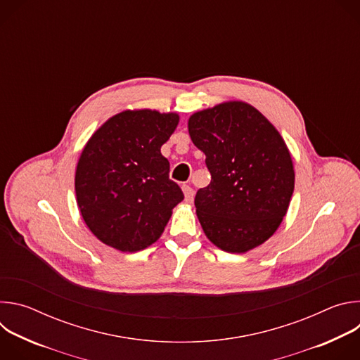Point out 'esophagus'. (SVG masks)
Listing matches in <instances>:
<instances>
[{"label":"esophagus","instance_id":"esophagus-1","mask_svg":"<svg viewBox=\"0 0 360 360\" xmlns=\"http://www.w3.org/2000/svg\"><path fill=\"white\" fill-rule=\"evenodd\" d=\"M182 191H184V195H185V200H186L188 203H191V202L193 200L195 191H193L191 186H188V185H184V186H182Z\"/></svg>","mask_w":360,"mask_h":360}]
</instances>
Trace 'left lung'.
<instances>
[{"instance_id": "left-lung-1", "label": "left lung", "mask_w": 360, "mask_h": 360, "mask_svg": "<svg viewBox=\"0 0 360 360\" xmlns=\"http://www.w3.org/2000/svg\"><path fill=\"white\" fill-rule=\"evenodd\" d=\"M188 132L211 172V184L195 196L205 235L229 253L262 245L282 224L295 188L293 161L282 135L243 101L192 114Z\"/></svg>"}]
</instances>
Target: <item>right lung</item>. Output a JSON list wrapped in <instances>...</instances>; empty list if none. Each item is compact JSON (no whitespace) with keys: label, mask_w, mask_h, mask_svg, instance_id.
<instances>
[{"label":"right lung","mask_w":360,"mask_h":360,"mask_svg":"<svg viewBox=\"0 0 360 360\" xmlns=\"http://www.w3.org/2000/svg\"><path fill=\"white\" fill-rule=\"evenodd\" d=\"M178 124L176 112L125 110L85 143L75 169L77 205L102 243L138 252L161 238L184 199L161 153Z\"/></svg>","instance_id":"1"}]
</instances>
